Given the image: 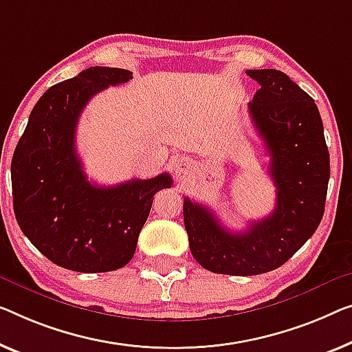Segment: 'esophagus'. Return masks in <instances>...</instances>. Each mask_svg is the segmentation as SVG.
<instances>
[{"mask_svg": "<svg viewBox=\"0 0 352 352\" xmlns=\"http://www.w3.org/2000/svg\"><path fill=\"white\" fill-rule=\"evenodd\" d=\"M191 161L188 160V158H178L177 161H175V164H174V170H175V175L180 178H185L188 174H190L191 172Z\"/></svg>", "mask_w": 352, "mask_h": 352, "instance_id": "obj_1", "label": "esophagus"}]
</instances>
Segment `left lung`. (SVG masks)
<instances>
[{"mask_svg":"<svg viewBox=\"0 0 352 352\" xmlns=\"http://www.w3.org/2000/svg\"><path fill=\"white\" fill-rule=\"evenodd\" d=\"M259 83L248 110L270 155L275 210L230 232L212 210L185 197L183 219L190 250L204 269L223 275H259L281 267L321 223L330 177L329 150L319 110L285 72L250 69Z\"/></svg>","mask_w":352,"mask_h":352,"instance_id":"obj_1","label":"left lung"}]
</instances>
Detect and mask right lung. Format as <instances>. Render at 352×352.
Segmentation results:
<instances>
[{
  "instance_id": "obj_1",
  "label": "right lung",
  "mask_w": 352,
  "mask_h": 352,
  "mask_svg": "<svg viewBox=\"0 0 352 352\" xmlns=\"http://www.w3.org/2000/svg\"><path fill=\"white\" fill-rule=\"evenodd\" d=\"M129 78L131 71L94 66L50 87L15 146L10 178L19 226L47 259L67 270L99 274L128 264L153 196L172 186L169 174L96 186L83 172L76 151L78 117L94 94Z\"/></svg>"
}]
</instances>
